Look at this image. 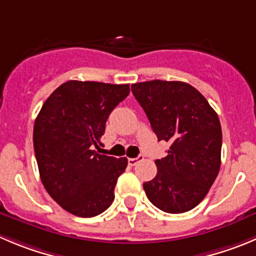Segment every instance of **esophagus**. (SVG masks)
I'll list each match as a JSON object with an SVG mask.
<instances>
[{"instance_id":"1","label":"esophagus","mask_w":256,"mask_h":256,"mask_svg":"<svg viewBox=\"0 0 256 256\" xmlns=\"http://www.w3.org/2000/svg\"><path fill=\"white\" fill-rule=\"evenodd\" d=\"M143 160V156H138V157L136 158H128V163H130V166H136L138 162H140V160Z\"/></svg>"}]
</instances>
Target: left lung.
<instances>
[{
    "mask_svg": "<svg viewBox=\"0 0 256 256\" xmlns=\"http://www.w3.org/2000/svg\"><path fill=\"white\" fill-rule=\"evenodd\" d=\"M132 93L158 140L170 143L166 157L156 160V177L143 184L146 194L164 212H187L205 198L218 174L222 132L218 114L184 82H136Z\"/></svg>",
    "mask_w": 256,
    "mask_h": 256,
    "instance_id": "1",
    "label": "left lung"
}]
</instances>
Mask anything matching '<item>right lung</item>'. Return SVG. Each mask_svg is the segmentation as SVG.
Masks as SVG:
<instances>
[{
	"label": "right lung",
	"mask_w": 256,
	"mask_h": 256,
	"mask_svg": "<svg viewBox=\"0 0 256 256\" xmlns=\"http://www.w3.org/2000/svg\"><path fill=\"white\" fill-rule=\"evenodd\" d=\"M130 84L69 80L46 99L34 126V148L44 187L64 210L93 218L114 201L128 160L99 154L109 114Z\"/></svg>",
	"instance_id": "1"
}]
</instances>
